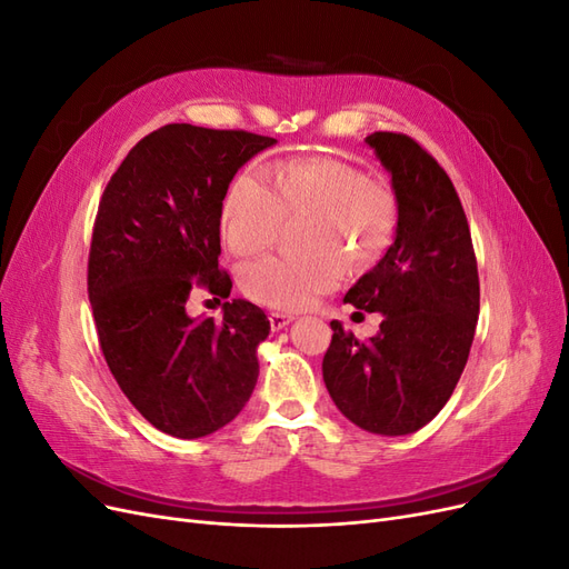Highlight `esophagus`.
<instances>
[{"mask_svg": "<svg viewBox=\"0 0 569 569\" xmlns=\"http://www.w3.org/2000/svg\"><path fill=\"white\" fill-rule=\"evenodd\" d=\"M268 320H270L272 330H284V327H287L291 320H295V316H289V313H270Z\"/></svg>", "mask_w": 569, "mask_h": 569, "instance_id": "1", "label": "esophagus"}]
</instances>
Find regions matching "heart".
<instances>
[{"instance_id": "1", "label": "heart", "mask_w": 569, "mask_h": 569, "mask_svg": "<svg viewBox=\"0 0 569 569\" xmlns=\"http://www.w3.org/2000/svg\"><path fill=\"white\" fill-rule=\"evenodd\" d=\"M308 216L301 253H272L239 270L244 295L268 308L301 311L347 274L382 261L399 226L393 189L335 157H301L272 166V184L251 168L228 184L220 232L237 256L270 247L284 218Z\"/></svg>"}]
</instances>
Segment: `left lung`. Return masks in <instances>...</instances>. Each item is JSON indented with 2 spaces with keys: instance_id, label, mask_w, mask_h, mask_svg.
I'll use <instances>...</instances> for the list:
<instances>
[{
  "instance_id": "obj_1",
  "label": "left lung",
  "mask_w": 569,
  "mask_h": 569,
  "mask_svg": "<svg viewBox=\"0 0 569 569\" xmlns=\"http://www.w3.org/2000/svg\"><path fill=\"white\" fill-rule=\"evenodd\" d=\"M366 142L391 173L399 226L382 261L343 301L385 318L368 341L332 320L322 380L353 425L401 437L451 399L475 339L479 274L468 218L435 157L401 132H372Z\"/></svg>"
}]
</instances>
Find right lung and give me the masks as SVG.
Instances as JSON below:
<instances>
[{"label": "right lung", "instance_id": "obj_1", "mask_svg": "<svg viewBox=\"0 0 569 569\" xmlns=\"http://www.w3.org/2000/svg\"><path fill=\"white\" fill-rule=\"evenodd\" d=\"M272 137L170 123L137 142L111 176L92 230L88 295L101 353L130 403L178 439L213 435L258 380L270 322L244 299L222 320L189 318L192 287L230 297L218 268L220 211L234 173Z\"/></svg>", "mask_w": 569, "mask_h": 569}]
</instances>
